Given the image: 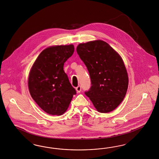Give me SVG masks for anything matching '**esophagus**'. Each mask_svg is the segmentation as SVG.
I'll use <instances>...</instances> for the list:
<instances>
[{"mask_svg": "<svg viewBox=\"0 0 159 159\" xmlns=\"http://www.w3.org/2000/svg\"><path fill=\"white\" fill-rule=\"evenodd\" d=\"M81 89H82V88H81L80 86H78L76 88V92H77V93H80V92H81Z\"/></svg>", "mask_w": 159, "mask_h": 159, "instance_id": "34e87169", "label": "esophagus"}]
</instances>
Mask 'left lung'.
<instances>
[{"mask_svg":"<svg viewBox=\"0 0 159 159\" xmlns=\"http://www.w3.org/2000/svg\"><path fill=\"white\" fill-rule=\"evenodd\" d=\"M76 51L87 67L92 81L86 95L98 112L114 110L123 101L129 83L120 55L102 40L79 43Z\"/></svg>","mask_w":159,"mask_h":159,"instance_id":"1","label":"left lung"}]
</instances>
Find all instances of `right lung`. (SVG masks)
<instances>
[{
  "instance_id": "right-lung-1",
  "label": "right lung",
  "mask_w": 159,
  "mask_h": 159,
  "mask_svg": "<svg viewBox=\"0 0 159 159\" xmlns=\"http://www.w3.org/2000/svg\"><path fill=\"white\" fill-rule=\"evenodd\" d=\"M73 44L45 48L29 72L28 87L31 97L48 114L61 116L76 94L63 70L64 63L74 52Z\"/></svg>"
}]
</instances>
